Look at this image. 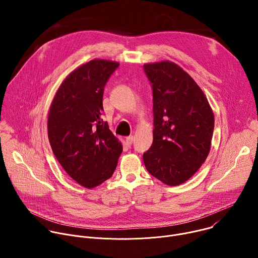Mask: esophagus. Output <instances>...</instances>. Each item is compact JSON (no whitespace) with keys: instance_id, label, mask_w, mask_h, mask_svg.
<instances>
[{"instance_id":"esophagus-1","label":"esophagus","mask_w":258,"mask_h":258,"mask_svg":"<svg viewBox=\"0 0 258 258\" xmlns=\"http://www.w3.org/2000/svg\"><path fill=\"white\" fill-rule=\"evenodd\" d=\"M133 140H134L133 136H130V137L125 138V143H126V145H127V146H131L132 143H133Z\"/></svg>"}]
</instances>
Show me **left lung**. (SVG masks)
Here are the masks:
<instances>
[{
  "mask_svg": "<svg viewBox=\"0 0 258 258\" xmlns=\"http://www.w3.org/2000/svg\"><path fill=\"white\" fill-rule=\"evenodd\" d=\"M152 84L153 143L144 164L167 186L188 180L206 160L214 128V114L197 83L174 62L144 64Z\"/></svg>",
  "mask_w": 258,
  "mask_h": 258,
  "instance_id": "obj_1",
  "label": "left lung"
}]
</instances>
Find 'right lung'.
<instances>
[{
  "label": "right lung",
  "mask_w": 258,
  "mask_h": 258,
  "mask_svg": "<svg viewBox=\"0 0 258 258\" xmlns=\"http://www.w3.org/2000/svg\"><path fill=\"white\" fill-rule=\"evenodd\" d=\"M118 65L93 59L79 66L64 79L49 109L52 151L67 174L87 189L111 177L122 152L121 142L102 119L104 87Z\"/></svg>",
  "instance_id": "obj_1"
}]
</instances>
